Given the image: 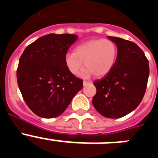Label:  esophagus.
<instances>
[{
    "label": "esophagus",
    "mask_w": 158,
    "mask_h": 158,
    "mask_svg": "<svg viewBox=\"0 0 158 158\" xmlns=\"http://www.w3.org/2000/svg\"><path fill=\"white\" fill-rule=\"evenodd\" d=\"M89 81H83V85H84V86L88 85H89Z\"/></svg>",
    "instance_id": "34e87169"
}]
</instances>
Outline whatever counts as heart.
<instances>
[{
    "instance_id": "b5f03b06",
    "label": "heart",
    "mask_w": 158,
    "mask_h": 158,
    "mask_svg": "<svg viewBox=\"0 0 158 158\" xmlns=\"http://www.w3.org/2000/svg\"><path fill=\"white\" fill-rule=\"evenodd\" d=\"M118 48L114 42L109 40H93L80 44L75 48L74 53H67L65 55V65L71 74L81 73L83 77L94 74L101 77L111 72L116 62Z\"/></svg>"
}]
</instances>
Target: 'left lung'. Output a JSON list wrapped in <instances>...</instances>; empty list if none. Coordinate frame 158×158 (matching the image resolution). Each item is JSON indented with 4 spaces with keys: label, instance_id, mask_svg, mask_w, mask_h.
<instances>
[{
    "label": "left lung",
    "instance_id": "obj_1",
    "mask_svg": "<svg viewBox=\"0 0 158 158\" xmlns=\"http://www.w3.org/2000/svg\"><path fill=\"white\" fill-rule=\"evenodd\" d=\"M107 38L118 48L116 62L109 73L93 83L96 94L93 104L103 116L118 118L133 111L142 100L150 67L144 52L135 43Z\"/></svg>",
    "mask_w": 158,
    "mask_h": 158
}]
</instances>
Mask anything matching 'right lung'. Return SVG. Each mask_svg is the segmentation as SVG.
Masks as SVG:
<instances>
[{"label": "right lung", "mask_w": 158, "mask_h": 158, "mask_svg": "<svg viewBox=\"0 0 158 158\" xmlns=\"http://www.w3.org/2000/svg\"><path fill=\"white\" fill-rule=\"evenodd\" d=\"M78 36L48 34L27 46L19 58L18 86L28 107L38 116L55 118L65 111L83 81L71 74L65 55Z\"/></svg>", "instance_id": "obj_1"}]
</instances>
